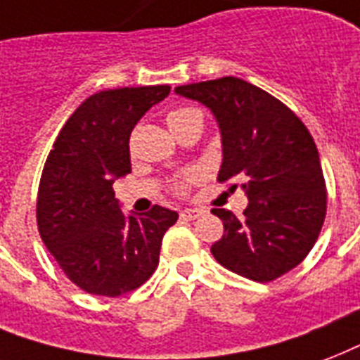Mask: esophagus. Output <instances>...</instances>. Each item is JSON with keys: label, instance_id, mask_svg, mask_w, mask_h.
<instances>
[{"label": "esophagus", "instance_id": "obj_1", "mask_svg": "<svg viewBox=\"0 0 360 360\" xmlns=\"http://www.w3.org/2000/svg\"><path fill=\"white\" fill-rule=\"evenodd\" d=\"M180 216H182L184 219H189V221H191V219L200 218V216H202V210H200V208H184V210L180 212Z\"/></svg>", "mask_w": 360, "mask_h": 360}]
</instances>
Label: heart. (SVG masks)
I'll use <instances>...</instances> for the list:
<instances>
[{"mask_svg":"<svg viewBox=\"0 0 360 360\" xmlns=\"http://www.w3.org/2000/svg\"><path fill=\"white\" fill-rule=\"evenodd\" d=\"M195 116L202 118L199 110H195V108H178V110H172V112L167 116V122H169V127H171V129H174V127L182 125L184 122H188V120L195 118ZM195 178H197V172H188V174L184 176L182 182L178 184V189L182 191V189L186 188L189 182H193Z\"/></svg>","mask_w":360,"mask_h":360,"instance_id":"1","label":"heart"}]
</instances>
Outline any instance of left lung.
<instances>
[{
	"label": "left lung",
	"mask_w": 360,
	"mask_h": 360,
	"mask_svg": "<svg viewBox=\"0 0 360 360\" xmlns=\"http://www.w3.org/2000/svg\"><path fill=\"white\" fill-rule=\"evenodd\" d=\"M218 122L224 160L218 182L240 180L242 218L214 208L224 236L210 252L253 281L280 278L310 253L327 212L321 161L310 131L276 97L236 77L178 86ZM236 189L235 186H231Z\"/></svg>",
	"instance_id": "obj_1"
}]
</instances>
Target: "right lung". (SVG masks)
<instances>
[{
  "label": "right lung",
  "mask_w": 360,
  "mask_h": 360,
  "mask_svg": "<svg viewBox=\"0 0 360 360\" xmlns=\"http://www.w3.org/2000/svg\"><path fill=\"white\" fill-rule=\"evenodd\" d=\"M171 86L94 94L61 127L44 163L37 225L49 252L86 293L118 297L141 287L160 263L174 210L124 214L112 184L131 172L129 136Z\"/></svg>",
  "instance_id": "add662e5"
}]
</instances>
